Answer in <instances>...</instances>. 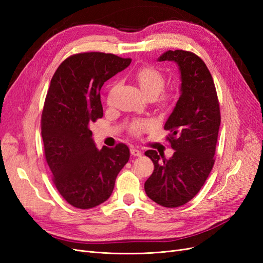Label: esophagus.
Masks as SVG:
<instances>
[{
	"label": "esophagus",
	"mask_w": 263,
	"mask_h": 263,
	"mask_svg": "<svg viewBox=\"0 0 263 263\" xmlns=\"http://www.w3.org/2000/svg\"><path fill=\"white\" fill-rule=\"evenodd\" d=\"M130 154H132L133 156H135V157H140V156H141V151L138 150V149H136V148H132V149H130Z\"/></svg>",
	"instance_id": "1"
}]
</instances>
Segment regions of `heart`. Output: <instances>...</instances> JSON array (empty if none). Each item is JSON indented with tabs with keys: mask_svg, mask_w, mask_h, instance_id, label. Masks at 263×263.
<instances>
[{
	"mask_svg": "<svg viewBox=\"0 0 263 263\" xmlns=\"http://www.w3.org/2000/svg\"><path fill=\"white\" fill-rule=\"evenodd\" d=\"M135 78L140 85L142 92H144L148 98H157L160 94L165 85V77L161 71H159L157 68L153 66H144L139 68L136 73H135ZM115 92V86L108 91L107 94V101H112V98ZM151 123L149 121H136L133 122L129 125V132L134 135L140 134L145 132L147 128H149Z\"/></svg>",
	"mask_w": 263,
	"mask_h": 263,
	"instance_id": "heart-1",
	"label": "heart"
}]
</instances>
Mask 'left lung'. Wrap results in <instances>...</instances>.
<instances>
[{
  "label": "left lung",
  "mask_w": 263,
  "mask_h": 263,
  "mask_svg": "<svg viewBox=\"0 0 263 263\" xmlns=\"http://www.w3.org/2000/svg\"><path fill=\"white\" fill-rule=\"evenodd\" d=\"M174 61L181 71V95L164 125L174 149L166 160L156 150L145 155L155 169L145 183L146 194L164 208H179L200 192L215 162L220 109L214 80L205 62L186 50H168L159 61Z\"/></svg>",
  "instance_id": "obj_1"
}]
</instances>
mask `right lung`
Returning <instances> with one entry per match:
<instances>
[{"label":"right lung","mask_w":263,"mask_h":263,"mask_svg":"<svg viewBox=\"0 0 263 263\" xmlns=\"http://www.w3.org/2000/svg\"><path fill=\"white\" fill-rule=\"evenodd\" d=\"M130 62L113 53H76L51 79L42 113L45 158L55 189L73 208L87 210L105 202L128 162L129 149L123 142L98 150L89 125L103 116V84Z\"/></svg>","instance_id":"obj_1"}]
</instances>
